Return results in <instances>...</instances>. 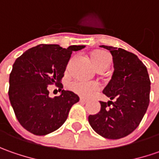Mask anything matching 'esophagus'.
I'll return each instance as SVG.
<instances>
[{"label":"esophagus","mask_w":159,"mask_h":159,"mask_svg":"<svg viewBox=\"0 0 159 159\" xmlns=\"http://www.w3.org/2000/svg\"><path fill=\"white\" fill-rule=\"evenodd\" d=\"M80 101L81 102H84V103H85V102H88V100H87V99H85V98H83V97H80Z\"/></svg>","instance_id":"34e87169"}]
</instances>
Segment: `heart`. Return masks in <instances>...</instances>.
Returning <instances> with one entry per match:
<instances>
[{"mask_svg":"<svg viewBox=\"0 0 159 159\" xmlns=\"http://www.w3.org/2000/svg\"><path fill=\"white\" fill-rule=\"evenodd\" d=\"M91 59L93 64H95V68L109 64L110 58L106 53L103 51H95L92 53ZM70 89L76 93L77 95H80L82 97H89L95 93L99 89V85L94 81H84V80H76L70 84Z\"/></svg>","mask_w":159,"mask_h":159,"instance_id":"b5f03b06","label":"heart"}]
</instances>
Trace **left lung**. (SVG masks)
<instances>
[{
	"label": "left lung",
	"mask_w": 159,
	"mask_h": 159,
	"mask_svg": "<svg viewBox=\"0 0 159 159\" xmlns=\"http://www.w3.org/2000/svg\"><path fill=\"white\" fill-rule=\"evenodd\" d=\"M100 47L112 56L114 71L102 92L114 102H100V111L89 115V122L101 136L116 140L134 131L143 118L150 103V77L136 55L120 48Z\"/></svg>",
	"instance_id": "1"
}]
</instances>
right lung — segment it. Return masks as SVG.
<instances>
[{
  "mask_svg": "<svg viewBox=\"0 0 159 159\" xmlns=\"http://www.w3.org/2000/svg\"><path fill=\"white\" fill-rule=\"evenodd\" d=\"M72 45L63 48L57 44H40L23 53L9 74V97L21 125L36 135L56 131L67 119L79 96L69 90L51 98L48 86L63 89L61 80L72 51L84 48Z\"/></svg>",
  "mask_w": 159,
  "mask_h": 159,
  "instance_id": "add662e5",
  "label": "right lung"
}]
</instances>
